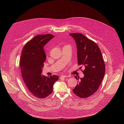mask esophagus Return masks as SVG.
<instances>
[{
	"instance_id": "1",
	"label": "esophagus",
	"mask_w": 124,
	"mask_h": 124,
	"mask_svg": "<svg viewBox=\"0 0 124 124\" xmlns=\"http://www.w3.org/2000/svg\"><path fill=\"white\" fill-rule=\"evenodd\" d=\"M67 77H68L66 75H61V77H60V78H66Z\"/></svg>"
}]
</instances>
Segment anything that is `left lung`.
Masks as SVG:
<instances>
[{"instance_id":"obj_1","label":"left lung","mask_w":124,"mask_h":124,"mask_svg":"<svg viewBox=\"0 0 124 124\" xmlns=\"http://www.w3.org/2000/svg\"><path fill=\"white\" fill-rule=\"evenodd\" d=\"M70 35L77 44L78 65L84 68L82 70L84 77L80 78L73 91L78 97L86 98L98 90L105 74V64L101 50L94 41L81 33H70Z\"/></svg>"}]
</instances>
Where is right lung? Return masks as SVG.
Segmentation results:
<instances>
[{"label": "right lung", "mask_w": 124, "mask_h": 124, "mask_svg": "<svg viewBox=\"0 0 124 124\" xmlns=\"http://www.w3.org/2000/svg\"><path fill=\"white\" fill-rule=\"evenodd\" d=\"M54 36L50 34L38 35L24 46L20 59L21 73L28 92L35 97L44 99L51 94L53 86L59 77L42 75L46 58L44 46Z\"/></svg>", "instance_id": "right-lung-1"}]
</instances>
